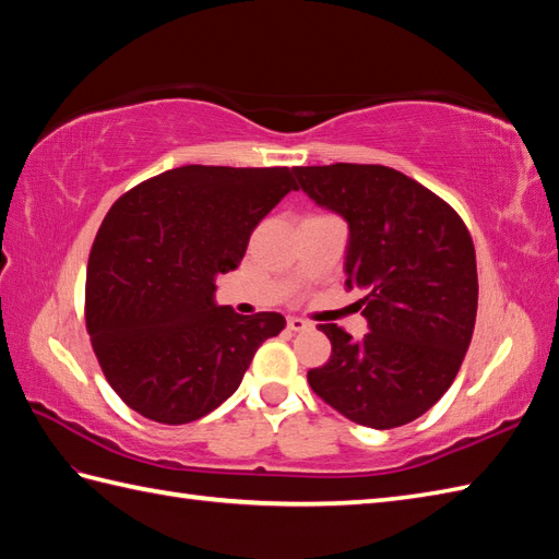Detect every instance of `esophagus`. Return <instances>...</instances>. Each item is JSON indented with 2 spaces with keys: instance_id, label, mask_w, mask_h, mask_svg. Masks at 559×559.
Returning a JSON list of instances; mask_svg holds the SVG:
<instances>
[{
  "instance_id": "34e87169",
  "label": "esophagus",
  "mask_w": 559,
  "mask_h": 559,
  "mask_svg": "<svg viewBox=\"0 0 559 559\" xmlns=\"http://www.w3.org/2000/svg\"><path fill=\"white\" fill-rule=\"evenodd\" d=\"M310 326H312V324L305 322V319H300V317H290V319H288V329H290V331H307Z\"/></svg>"
}]
</instances>
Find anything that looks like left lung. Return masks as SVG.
Returning a JSON list of instances; mask_svg holds the SVG:
<instances>
[{"label": "left lung", "mask_w": 559, "mask_h": 559, "mask_svg": "<svg viewBox=\"0 0 559 559\" xmlns=\"http://www.w3.org/2000/svg\"><path fill=\"white\" fill-rule=\"evenodd\" d=\"M317 206L348 223L346 288L370 334L319 324L326 365L307 382L348 420L391 430L420 418L454 382L476 326V249L459 218L411 177L384 165L293 168Z\"/></svg>", "instance_id": "1"}]
</instances>
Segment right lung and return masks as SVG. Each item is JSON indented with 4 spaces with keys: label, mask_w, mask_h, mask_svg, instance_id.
Wrapping results in <instances>:
<instances>
[{
    "label": "right lung",
    "mask_w": 559,
    "mask_h": 559,
    "mask_svg": "<svg viewBox=\"0 0 559 559\" xmlns=\"http://www.w3.org/2000/svg\"><path fill=\"white\" fill-rule=\"evenodd\" d=\"M293 189L288 168L185 165L115 201L88 257L86 326L129 408L165 425L204 418L281 334L278 312L221 307L216 278Z\"/></svg>",
    "instance_id": "1"
}]
</instances>
